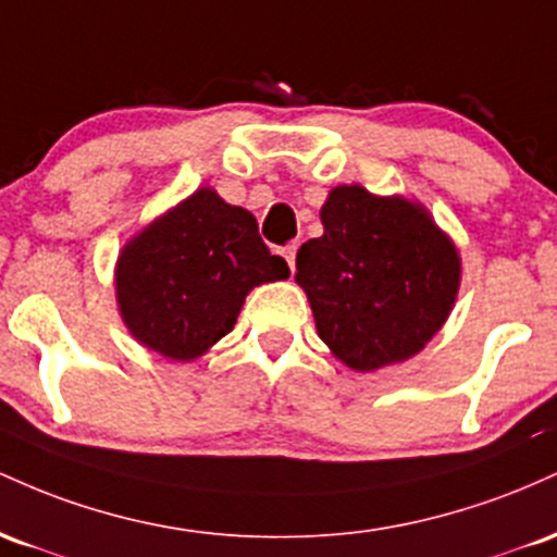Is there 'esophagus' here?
<instances>
[{
    "label": "esophagus",
    "mask_w": 557,
    "mask_h": 557,
    "mask_svg": "<svg viewBox=\"0 0 557 557\" xmlns=\"http://www.w3.org/2000/svg\"><path fill=\"white\" fill-rule=\"evenodd\" d=\"M278 255L281 258L286 260V265L292 268V271H295V258H297V245H286V247H281L278 249Z\"/></svg>",
    "instance_id": "obj_1"
}]
</instances>
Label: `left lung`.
Masks as SVG:
<instances>
[{
	"instance_id": "left-lung-1",
	"label": "left lung",
	"mask_w": 557,
	"mask_h": 557,
	"mask_svg": "<svg viewBox=\"0 0 557 557\" xmlns=\"http://www.w3.org/2000/svg\"><path fill=\"white\" fill-rule=\"evenodd\" d=\"M323 236L297 252L295 281L318 336L352 371L413 358L445 326L460 286V255L423 205L336 186Z\"/></svg>"
}]
</instances>
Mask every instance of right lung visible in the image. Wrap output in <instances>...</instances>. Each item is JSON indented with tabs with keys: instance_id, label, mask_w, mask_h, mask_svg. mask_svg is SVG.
Here are the masks:
<instances>
[{
	"instance_id": "1",
	"label": "right lung",
	"mask_w": 557,
	"mask_h": 557,
	"mask_svg": "<svg viewBox=\"0 0 557 557\" xmlns=\"http://www.w3.org/2000/svg\"><path fill=\"white\" fill-rule=\"evenodd\" d=\"M286 276L289 265L260 239L252 212L197 189L123 247L115 295L136 342L195 360L234 329L249 289Z\"/></svg>"
}]
</instances>
